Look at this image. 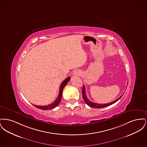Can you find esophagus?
Listing matches in <instances>:
<instances>
[{
  "label": "esophagus",
  "mask_w": 147,
  "mask_h": 147,
  "mask_svg": "<svg viewBox=\"0 0 147 147\" xmlns=\"http://www.w3.org/2000/svg\"><path fill=\"white\" fill-rule=\"evenodd\" d=\"M80 75V72L78 70H76L74 73H73V76H79Z\"/></svg>",
  "instance_id": "obj_1"
}]
</instances>
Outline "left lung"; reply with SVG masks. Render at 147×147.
Listing matches in <instances>:
<instances>
[{
    "mask_svg": "<svg viewBox=\"0 0 147 147\" xmlns=\"http://www.w3.org/2000/svg\"><path fill=\"white\" fill-rule=\"evenodd\" d=\"M82 94H83V98L84 99V101L90 107H94V108H103V107H107V106H109L110 105H112L113 104L115 103L116 102H117L119 99L120 98H121L122 96V95H121V96H119L118 98H117L116 100L111 102L110 103H107V104H97V103H94L93 102H91L90 101L88 98L87 96L86 95V91H85V85H83V89H82Z\"/></svg>",
    "mask_w": 147,
    "mask_h": 147,
    "instance_id": "1",
    "label": "left lung"
}]
</instances>
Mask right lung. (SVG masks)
<instances>
[{"mask_svg": "<svg viewBox=\"0 0 147 147\" xmlns=\"http://www.w3.org/2000/svg\"><path fill=\"white\" fill-rule=\"evenodd\" d=\"M70 77L67 78L65 80H64L63 82L61 83L60 85V90H59V92L58 94V97L57 98L55 101L52 102V104L48 105H45V106H37V105H33L36 107L41 109V110H51V109H53L54 108H55L57 105L59 104V102H61L62 96V92H63V88H64V86L66 85V84L68 83V82L70 80Z\"/></svg>", "mask_w": 147, "mask_h": 147, "instance_id": "obj_1", "label": "right lung"}]
</instances>
